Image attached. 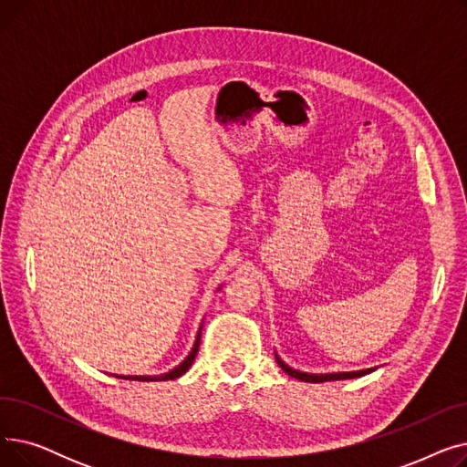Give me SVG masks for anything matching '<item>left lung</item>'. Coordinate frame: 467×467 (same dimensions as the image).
I'll return each mask as SVG.
<instances>
[{"label":"left lung","mask_w":467,"mask_h":467,"mask_svg":"<svg viewBox=\"0 0 467 467\" xmlns=\"http://www.w3.org/2000/svg\"><path fill=\"white\" fill-rule=\"evenodd\" d=\"M276 361L278 365L282 367V369L293 377V379H299L303 382H327V380H342V379H354V377H361L365 375L367 371H359V373H335V375H308V373H301V371H296L291 369V367H287L278 356H276Z\"/></svg>","instance_id":"left-lung-1"}]
</instances>
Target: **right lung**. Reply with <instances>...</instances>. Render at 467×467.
I'll use <instances>...</instances> for the list:
<instances>
[{
	"label": "right lung",
	"mask_w": 467,
	"mask_h": 467,
	"mask_svg": "<svg viewBox=\"0 0 467 467\" xmlns=\"http://www.w3.org/2000/svg\"><path fill=\"white\" fill-rule=\"evenodd\" d=\"M199 345H201V331H199V335H196V342H194V347H192V350H191V354L187 356V359L182 363V365H178L176 369H171L170 373H166V375H161V377H122V379H130V380H141V382H151V380H174V379H178V377H182L189 367H191V363L194 361V356H196V352H199Z\"/></svg>",
	"instance_id": "1"
}]
</instances>
